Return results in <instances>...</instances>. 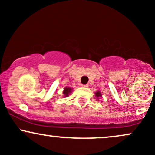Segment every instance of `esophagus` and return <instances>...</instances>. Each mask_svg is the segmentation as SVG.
I'll return each mask as SVG.
<instances>
[{
  "label": "esophagus",
  "mask_w": 155,
  "mask_h": 155,
  "mask_svg": "<svg viewBox=\"0 0 155 155\" xmlns=\"http://www.w3.org/2000/svg\"><path fill=\"white\" fill-rule=\"evenodd\" d=\"M82 87H88L89 85L88 84H82Z\"/></svg>",
  "instance_id": "obj_1"
}]
</instances>
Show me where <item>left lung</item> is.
<instances>
[{
  "instance_id": "left-lung-1",
  "label": "left lung",
  "mask_w": 155,
  "mask_h": 155,
  "mask_svg": "<svg viewBox=\"0 0 155 155\" xmlns=\"http://www.w3.org/2000/svg\"><path fill=\"white\" fill-rule=\"evenodd\" d=\"M95 96H96V97H101V92H95Z\"/></svg>"
}]
</instances>
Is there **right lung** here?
<instances>
[{
	"label": "right lung",
	"mask_w": 155,
	"mask_h": 155,
	"mask_svg": "<svg viewBox=\"0 0 155 155\" xmlns=\"http://www.w3.org/2000/svg\"><path fill=\"white\" fill-rule=\"evenodd\" d=\"M71 88L66 87V88L64 89V91H63L64 95L68 96V93H71Z\"/></svg>",
	"instance_id": "1"
}]
</instances>
